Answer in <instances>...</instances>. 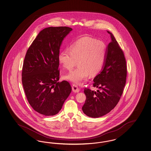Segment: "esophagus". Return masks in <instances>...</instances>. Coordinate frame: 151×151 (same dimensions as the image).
<instances>
[{"instance_id": "34e87169", "label": "esophagus", "mask_w": 151, "mask_h": 151, "mask_svg": "<svg viewBox=\"0 0 151 151\" xmlns=\"http://www.w3.org/2000/svg\"><path fill=\"white\" fill-rule=\"evenodd\" d=\"M72 89H73V92H75V93H78V92H79V91H80V89L78 88V86L76 85H75V84L73 85Z\"/></svg>"}]
</instances>
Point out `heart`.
<instances>
[{"label":"heart","instance_id":"obj_1","mask_svg":"<svg viewBox=\"0 0 151 151\" xmlns=\"http://www.w3.org/2000/svg\"><path fill=\"white\" fill-rule=\"evenodd\" d=\"M106 56V46L102 41L90 37H83L77 41L71 50L61 51L58 56L60 64L66 69L77 68L65 75V79L80 84L87 80L90 75L95 76L104 65Z\"/></svg>","mask_w":151,"mask_h":151}]
</instances>
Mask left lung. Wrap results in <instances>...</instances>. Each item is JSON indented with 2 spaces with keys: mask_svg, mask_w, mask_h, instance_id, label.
<instances>
[{
  "mask_svg": "<svg viewBox=\"0 0 151 151\" xmlns=\"http://www.w3.org/2000/svg\"><path fill=\"white\" fill-rule=\"evenodd\" d=\"M111 42L106 49L102 70L93 79L96 91L85 88L86 99L82 109L87 116L99 118L109 113L118 104L127 79V63L122 49L113 35L107 31Z\"/></svg>",
  "mask_w": 151,
  "mask_h": 151,
  "instance_id": "8db88e82",
  "label": "left lung"
}]
</instances>
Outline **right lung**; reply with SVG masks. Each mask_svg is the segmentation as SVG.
I'll return each mask as SVG.
<instances>
[{
	"label": "right lung",
	"instance_id": "obj_1",
	"mask_svg": "<svg viewBox=\"0 0 151 151\" xmlns=\"http://www.w3.org/2000/svg\"><path fill=\"white\" fill-rule=\"evenodd\" d=\"M72 30L68 27L43 29L24 58L22 71L24 92L33 109L45 116L58 114L71 92L68 82H58V56L62 42Z\"/></svg>",
	"mask_w": 151,
	"mask_h": 151
}]
</instances>
